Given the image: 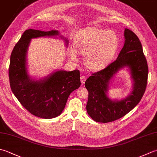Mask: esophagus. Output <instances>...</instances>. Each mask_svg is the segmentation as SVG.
I'll return each mask as SVG.
<instances>
[{
    "label": "esophagus",
    "mask_w": 157,
    "mask_h": 157,
    "mask_svg": "<svg viewBox=\"0 0 157 157\" xmlns=\"http://www.w3.org/2000/svg\"><path fill=\"white\" fill-rule=\"evenodd\" d=\"M86 78L85 75H81L80 77V80H81V83L82 84H84L85 82H86Z\"/></svg>",
    "instance_id": "obj_1"
}]
</instances>
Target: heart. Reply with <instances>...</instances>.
Listing matches in <instances>:
<instances>
[{
    "label": "heart",
    "instance_id": "obj_1",
    "mask_svg": "<svg viewBox=\"0 0 157 157\" xmlns=\"http://www.w3.org/2000/svg\"><path fill=\"white\" fill-rule=\"evenodd\" d=\"M119 45V39L116 34L106 29L88 27L77 35L74 41L75 50L84 54L86 66L97 70L108 64L114 56ZM71 59H76V54L71 51Z\"/></svg>",
    "mask_w": 157,
    "mask_h": 157
}]
</instances>
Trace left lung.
<instances>
[{
    "mask_svg": "<svg viewBox=\"0 0 157 157\" xmlns=\"http://www.w3.org/2000/svg\"><path fill=\"white\" fill-rule=\"evenodd\" d=\"M124 44L116 60L105 69L92 73L85 82L88 91L86 110L92 119L98 122H110L123 117L136 107L145 93L148 67L139 38L131 30H124ZM130 69L134 84L132 93L121 101H113L106 96L110 79L122 68Z\"/></svg>",
    "mask_w": 157,
    "mask_h": 157,
    "instance_id": "1",
    "label": "left lung"
}]
</instances>
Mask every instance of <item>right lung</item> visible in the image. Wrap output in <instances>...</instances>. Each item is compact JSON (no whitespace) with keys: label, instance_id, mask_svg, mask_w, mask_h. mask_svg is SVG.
<instances>
[{"label":"right lung","instance_id":"1","mask_svg":"<svg viewBox=\"0 0 157 157\" xmlns=\"http://www.w3.org/2000/svg\"><path fill=\"white\" fill-rule=\"evenodd\" d=\"M58 34V30L28 29L15 44L11 54L9 78L11 90L24 108L42 118H53L60 115L69 94L81 84L78 69L72 71H58L39 81L32 80L27 74L26 55L30 39Z\"/></svg>","mask_w":157,"mask_h":157}]
</instances>
